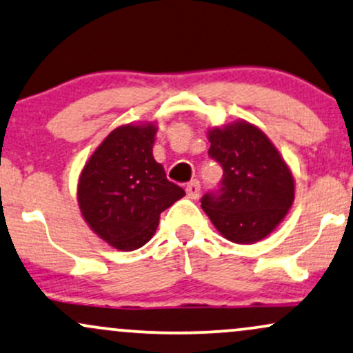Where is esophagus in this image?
I'll return each mask as SVG.
<instances>
[{"label": "esophagus", "instance_id": "esophagus-1", "mask_svg": "<svg viewBox=\"0 0 353 353\" xmlns=\"http://www.w3.org/2000/svg\"><path fill=\"white\" fill-rule=\"evenodd\" d=\"M200 192H201L200 181L193 180V181H190L188 185H186V196H188L190 200H198V196H200Z\"/></svg>", "mask_w": 353, "mask_h": 353}]
</instances>
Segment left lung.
I'll return each mask as SVG.
<instances>
[{
	"label": "left lung",
	"instance_id": "1",
	"mask_svg": "<svg viewBox=\"0 0 353 353\" xmlns=\"http://www.w3.org/2000/svg\"><path fill=\"white\" fill-rule=\"evenodd\" d=\"M208 140V155L223 167V180L216 193L201 198V208L228 241L258 243L292 206V172L268 135L246 120L210 128Z\"/></svg>",
	"mask_w": 353,
	"mask_h": 353
}]
</instances>
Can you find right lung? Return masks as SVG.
I'll return each instance as SVG.
<instances>
[{
    "mask_svg": "<svg viewBox=\"0 0 353 353\" xmlns=\"http://www.w3.org/2000/svg\"><path fill=\"white\" fill-rule=\"evenodd\" d=\"M155 135L153 123L117 127L95 148L79 176L81 214L115 250L134 251L150 241L161 211L185 194L153 159Z\"/></svg>",
    "mask_w": 353,
    "mask_h": 353,
    "instance_id": "add662e5",
    "label": "right lung"
}]
</instances>
